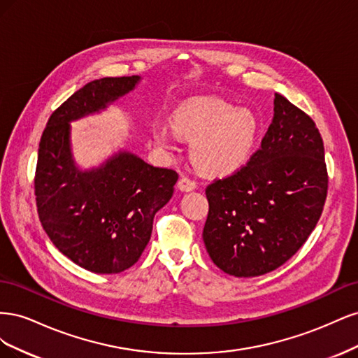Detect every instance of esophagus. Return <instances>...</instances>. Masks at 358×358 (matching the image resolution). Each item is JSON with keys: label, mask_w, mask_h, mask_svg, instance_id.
I'll use <instances>...</instances> for the list:
<instances>
[{"label": "esophagus", "mask_w": 358, "mask_h": 358, "mask_svg": "<svg viewBox=\"0 0 358 358\" xmlns=\"http://www.w3.org/2000/svg\"><path fill=\"white\" fill-rule=\"evenodd\" d=\"M197 188V183L188 179L187 176H182L178 182V189L182 191V192H189V191H194Z\"/></svg>", "instance_id": "esophagus-1"}]
</instances>
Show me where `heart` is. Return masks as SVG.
I'll return each instance as SVG.
<instances>
[{"label": "heart", "instance_id": "1", "mask_svg": "<svg viewBox=\"0 0 358 358\" xmlns=\"http://www.w3.org/2000/svg\"><path fill=\"white\" fill-rule=\"evenodd\" d=\"M258 121L248 109L212 96L192 99L178 106L170 127L155 124V145L173 152L179 137L191 140L189 155L197 170L210 178H225L239 171L252 154Z\"/></svg>", "mask_w": 358, "mask_h": 358}]
</instances>
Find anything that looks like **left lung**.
Returning a JSON list of instances; mask_svg holds the SVG:
<instances>
[{"label": "left lung", "mask_w": 358, "mask_h": 358, "mask_svg": "<svg viewBox=\"0 0 358 358\" xmlns=\"http://www.w3.org/2000/svg\"><path fill=\"white\" fill-rule=\"evenodd\" d=\"M273 106L262 148L233 176L206 188L204 246L222 272L237 278L288 262L315 229L327 197L318 128L280 94Z\"/></svg>", "instance_id": "obj_1"}]
</instances>
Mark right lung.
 <instances>
[{"label": "right lung", "mask_w": 358, "mask_h": 358, "mask_svg": "<svg viewBox=\"0 0 358 358\" xmlns=\"http://www.w3.org/2000/svg\"><path fill=\"white\" fill-rule=\"evenodd\" d=\"M140 80L124 76L86 83L52 113L40 140L36 196L43 229L59 252L94 273H119L137 262L179 178L127 149L91 169L74 159L71 122L104 112Z\"/></svg>", "instance_id": "obj_1"}]
</instances>
